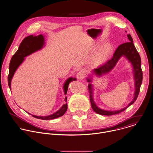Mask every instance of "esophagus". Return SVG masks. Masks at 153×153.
Wrapping results in <instances>:
<instances>
[{"label": "esophagus", "instance_id": "34e87169", "mask_svg": "<svg viewBox=\"0 0 153 153\" xmlns=\"http://www.w3.org/2000/svg\"><path fill=\"white\" fill-rule=\"evenodd\" d=\"M85 72L83 71H80L76 74V77L79 80H83L85 77Z\"/></svg>", "mask_w": 153, "mask_h": 153}]
</instances>
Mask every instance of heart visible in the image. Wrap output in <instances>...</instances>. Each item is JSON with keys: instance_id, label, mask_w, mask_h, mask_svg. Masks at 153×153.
<instances>
[{"instance_id": "b5f03b06", "label": "heart", "mask_w": 153, "mask_h": 153, "mask_svg": "<svg viewBox=\"0 0 153 153\" xmlns=\"http://www.w3.org/2000/svg\"><path fill=\"white\" fill-rule=\"evenodd\" d=\"M111 51L112 47L110 45H107L101 48L95 57V64L98 65L105 62L108 59Z\"/></svg>"}]
</instances>
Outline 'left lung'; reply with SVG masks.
<instances>
[{"label": "left lung", "instance_id": "obj_1", "mask_svg": "<svg viewBox=\"0 0 153 153\" xmlns=\"http://www.w3.org/2000/svg\"><path fill=\"white\" fill-rule=\"evenodd\" d=\"M128 39L129 40V42L123 43L119 46L116 50L113 58L106 62L104 64L101 65L97 68L94 70V73L98 76H101L102 74L109 73L116 65L117 62L119 59L122 56H125L129 61L131 63L133 66V72L134 74V80H135V91L134 93V100L129 104V105L117 111H107L100 109L95 104L94 100V91H93V86L91 83H89L88 85V90L89 92V98L91 104V107L93 110L98 114L104 115V116H111L114 114H117L122 113L125 111L127 108L135 102L137 100L138 94L140 93V88L143 82V71L141 69V59L139 53L138 52L136 48L135 47L133 43V39L130 34H127ZM88 82H91L90 79H87Z\"/></svg>", "mask_w": 153, "mask_h": 153}]
</instances>
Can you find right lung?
<instances>
[{"label": "right lung", "mask_w": 153, "mask_h": 153, "mask_svg": "<svg viewBox=\"0 0 153 153\" xmlns=\"http://www.w3.org/2000/svg\"><path fill=\"white\" fill-rule=\"evenodd\" d=\"M44 43H45L44 37L42 34H39L36 36L30 35L25 37L23 39V40L19 45L18 51L12 56L9 63L7 81H8V86L10 89L11 88L10 83H11L12 77L13 76L14 73L16 70V69L18 68V67L24 61V58L31 54L32 53L41 49L43 48ZM76 80V78H73V77H70L68 79H67L63 86L65 95L67 94L69 83L71 82ZM65 101L67 102V97L65 98ZM67 110V104L66 103L64 104L59 110H58L56 112L49 116H37L33 114H31V116L35 118L42 119V120H52V119H54L63 116L64 113L66 112ZM28 114H31L30 113Z\"/></svg>", "instance_id": "obj_1"}]
</instances>
